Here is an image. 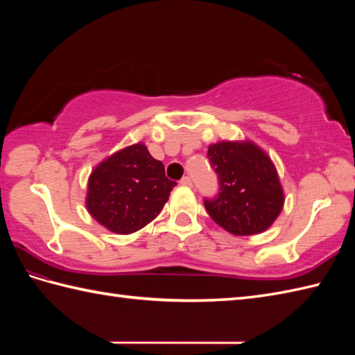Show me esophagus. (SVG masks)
Wrapping results in <instances>:
<instances>
[{
	"mask_svg": "<svg viewBox=\"0 0 355 355\" xmlns=\"http://www.w3.org/2000/svg\"><path fill=\"white\" fill-rule=\"evenodd\" d=\"M180 184L189 187V186H192V180L189 177H183L182 180H180Z\"/></svg>",
	"mask_w": 355,
	"mask_h": 355,
	"instance_id": "34e87169",
	"label": "esophagus"
}]
</instances>
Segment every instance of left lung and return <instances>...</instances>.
<instances>
[{"label": "left lung", "mask_w": 355, "mask_h": 355, "mask_svg": "<svg viewBox=\"0 0 355 355\" xmlns=\"http://www.w3.org/2000/svg\"><path fill=\"white\" fill-rule=\"evenodd\" d=\"M220 180V193L206 200L210 218L235 236L270 229L285 202L284 187L270 155L252 140H221L207 149Z\"/></svg>", "instance_id": "8db88e82"}]
</instances>
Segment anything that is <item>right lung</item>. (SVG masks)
Here are the masks:
<instances>
[{
  "label": "right lung",
  "mask_w": 355,
  "mask_h": 355,
  "mask_svg": "<svg viewBox=\"0 0 355 355\" xmlns=\"http://www.w3.org/2000/svg\"><path fill=\"white\" fill-rule=\"evenodd\" d=\"M175 182L166 178L162 162L145 143H134L94 166L88 177V214L117 235H131L157 218Z\"/></svg>",
  "instance_id": "1"
}]
</instances>
